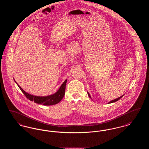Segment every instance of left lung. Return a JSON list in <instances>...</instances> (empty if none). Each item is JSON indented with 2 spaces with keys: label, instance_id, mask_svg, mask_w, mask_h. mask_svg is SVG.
<instances>
[{
  "label": "left lung",
  "instance_id": "obj_1",
  "mask_svg": "<svg viewBox=\"0 0 149 149\" xmlns=\"http://www.w3.org/2000/svg\"><path fill=\"white\" fill-rule=\"evenodd\" d=\"M88 95L89 96V97H91V96H90V94H89V93L88 92ZM124 95H123L122 96H121V97H119V98H117V99H114V100H112V101H111V102H109L108 103H113V102H116V101H118V100H120V99Z\"/></svg>",
  "mask_w": 149,
  "mask_h": 149
}]
</instances>
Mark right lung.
<instances>
[{
	"mask_svg": "<svg viewBox=\"0 0 149 149\" xmlns=\"http://www.w3.org/2000/svg\"><path fill=\"white\" fill-rule=\"evenodd\" d=\"M66 83V80L63 83V84L61 85L60 89L56 93H55L52 95L46 96V97H37V96H35V95L29 94V93L24 92L22 89L21 87L17 83V84L20 88L22 92L24 94L26 97L27 99L30 100L31 101H34L36 103L41 104L44 106H52V105L57 104L61 100V99L63 98L65 93Z\"/></svg>",
	"mask_w": 149,
	"mask_h": 149,
	"instance_id": "1",
	"label": "right lung"
}]
</instances>
